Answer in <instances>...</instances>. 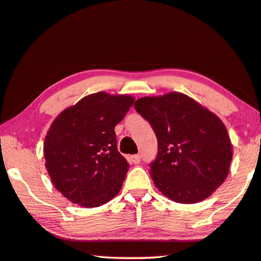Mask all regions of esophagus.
<instances>
[{
    "mask_svg": "<svg viewBox=\"0 0 261 261\" xmlns=\"http://www.w3.org/2000/svg\"><path fill=\"white\" fill-rule=\"evenodd\" d=\"M130 161L135 163V165H137V163L141 162V156L140 155H133L130 156Z\"/></svg>",
    "mask_w": 261,
    "mask_h": 261,
    "instance_id": "esophagus-1",
    "label": "esophagus"
}]
</instances>
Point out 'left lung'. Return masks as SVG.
<instances>
[{
  "instance_id": "8db88e82",
  "label": "left lung",
  "mask_w": 261,
  "mask_h": 261,
  "mask_svg": "<svg viewBox=\"0 0 261 261\" xmlns=\"http://www.w3.org/2000/svg\"><path fill=\"white\" fill-rule=\"evenodd\" d=\"M135 109L158 138L150 176L163 196L176 203L206 199L227 178L232 145L216 114L178 92L144 96Z\"/></svg>"
}]
</instances>
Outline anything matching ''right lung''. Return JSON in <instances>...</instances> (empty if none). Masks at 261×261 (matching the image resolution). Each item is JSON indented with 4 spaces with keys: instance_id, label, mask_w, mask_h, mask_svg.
Wrapping results in <instances>:
<instances>
[{
    "instance_id": "1",
    "label": "right lung",
    "mask_w": 261,
    "mask_h": 261,
    "mask_svg": "<svg viewBox=\"0 0 261 261\" xmlns=\"http://www.w3.org/2000/svg\"><path fill=\"white\" fill-rule=\"evenodd\" d=\"M135 98L105 92L82 98L56 117L44 141L45 167L71 203L96 207L118 194L128 165L118 151L114 127Z\"/></svg>"
}]
</instances>
